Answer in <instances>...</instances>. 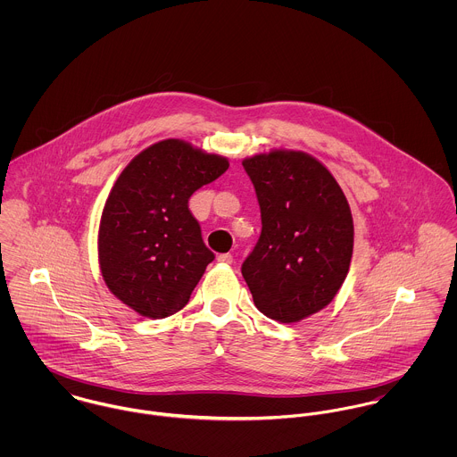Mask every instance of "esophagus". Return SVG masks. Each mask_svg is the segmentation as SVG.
Instances as JSON below:
<instances>
[{"instance_id":"34e87169","label":"esophagus","mask_w":457,"mask_h":457,"mask_svg":"<svg viewBox=\"0 0 457 457\" xmlns=\"http://www.w3.org/2000/svg\"><path fill=\"white\" fill-rule=\"evenodd\" d=\"M218 262H221V263H232L234 257H232L230 253H223V255L218 257Z\"/></svg>"}]
</instances>
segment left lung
<instances>
[{
	"label": "left lung",
	"instance_id": "8db88e82",
	"mask_svg": "<svg viewBox=\"0 0 457 457\" xmlns=\"http://www.w3.org/2000/svg\"><path fill=\"white\" fill-rule=\"evenodd\" d=\"M261 205L262 232L243 262L253 303L267 319L299 322L339 292L353 252L348 200L326 167L303 151L243 160Z\"/></svg>",
	"mask_w": 457,
	"mask_h": 457
}]
</instances>
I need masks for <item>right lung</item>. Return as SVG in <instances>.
Here are the masks:
<instances>
[{
    "label": "right lung",
    "mask_w": 457,
    "mask_h": 457,
    "mask_svg": "<svg viewBox=\"0 0 457 457\" xmlns=\"http://www.w3.org/2000/svg\"><path fill=\"white\" fill-rule=\"evenodd\" d=\"M227 169V158L167 138L120 174L100 220L98 262L109 290L138 315L165 319L188 304L214 261L188 200Z\"/></svg>",
    "instance_id": "obj_1"
}]
</instances>
